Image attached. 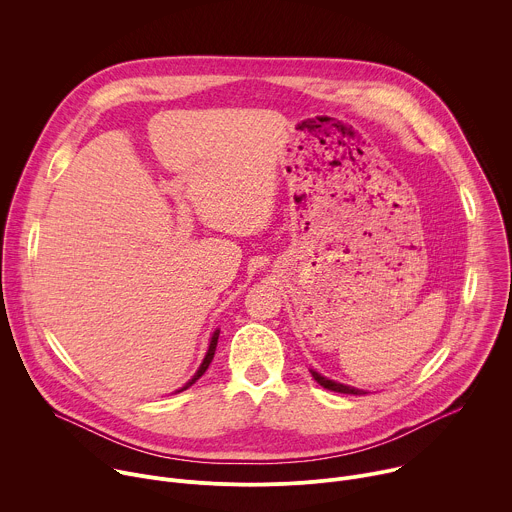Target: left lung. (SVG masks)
Listing matches in <instances>:
<instances>
[{"instance_id": "8db88e82", "label": "left lung", "mask_w": 512, "mask_h": 512, "mask_svg": "<svg viewBox=\"0 0 512 512\" xmlns=\"http://www.w3.org/2000/svg\"><path fill=\"white\" fill-rule=\"evenodd\" d=\"M310 373H312L314 381H316L318 385H322L324 389H328V391L344 393V395H367V391L356 389V387H350V385H344V383H338V381H332V379H328V377L320 375V373H318V371H314V369H310Z\"/></svg>"}]
</instances>
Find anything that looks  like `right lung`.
I'll use <instances>...</instances> for the list:
<instances>
[{"label": "right lung", "instance_id": "add662e5", "mask_svg": "<svg viewBox=\"0 0 512 512\" xmlns=\"http://www.w3.org/2000/svg\"><path fill=\"white\" fill-rule=\"evenodd\" d=\"M218 334H221V330H214L212 332V336H210V342H208V350H206V354H204V358H202V362H200V367H198V371L194 373V377L184 385V387H180L176 393H182V391H186L188 387H192L204 373H206V369H208V364L212 362V356H214V350H216V344H218Z\"/></svg>", "mask_w": 512, "mask_h": 512}]
</instances>
